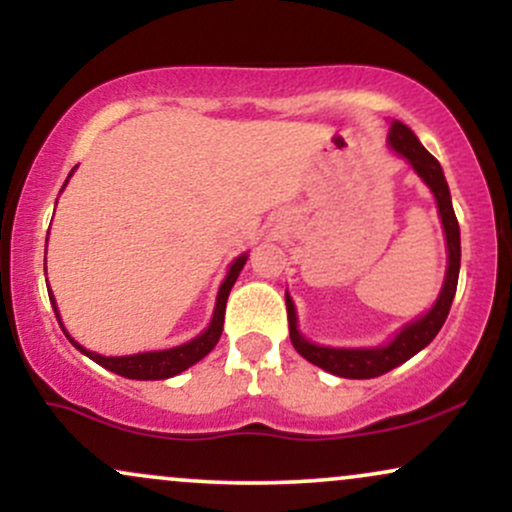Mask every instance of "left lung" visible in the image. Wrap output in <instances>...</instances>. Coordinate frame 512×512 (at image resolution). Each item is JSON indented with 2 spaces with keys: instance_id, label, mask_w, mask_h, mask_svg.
<instances>
[{
  "instance_id": "left-lung-1",
  "label": "left lung",
  "mask_w": 512,
  "mask_h": 512,
  "mask_svg": "<svg viewBox=\"0 0 512 512\" xmlns=\"http://www.w3.org/2000/svg\"><path fill=\"white\" fill-rule=\"evenodd\" d=\"M387 142L397 154H402L409 161V166L419 173V178L431 187L433 197L438 202V214L443 221L445 243H448V269H445L443 289H440L438 301L428 310L424 317L409 322L395 334L390 344L375 346V349H332V346H317L298 332L296 325V308H293L291 296L286 293V313H289V334L293 349L301 354L305 361L313 366L327 370V373L339 375V378L366 380L385 375L387 370L402 366L411 356L419 354L424 346L436 339V334L443 327L445 317L450 313L452 298L457 291V276H460V223H457L455 209L450 202L448 182H445L443 168L428 151L421 146L416 134L404 125V122H392Z\"/></svg>"
}]
</instances>
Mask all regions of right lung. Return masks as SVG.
Here are the masks:
<instances>
[{
    "instance_id": "right-lung-1",
    "label": "right lung",
    "mask_w": 512,
    "mask_h": 512,
    "mask_svg": "<svg viewBox=\"0 0 512 512\" xmlns=\"http://www.w3.org/2000/svg\"><path fill=\"white\" fill-rule=\"evenodd\" d=\"M72 173H74V170H72ZM72 173H69V178H72ZM69 178H67V182H69ZM67 182H64V185H67ZM245 260H248V255H240L238 260H233L231 269H228L226 279H223V284L219 289V296H216L214 317H211L209 327L202 334H199V337H195L192 342H187V344L173 346V349H166V351H146V354H132V356H101V354H93V351H86L79 342H74V339L69 337L64 327H62V332L67 334L69 342H72L76 349L81 351V354L93 358L98 366L113 370V373L122 375V378H132V380H166V378H173V375H178V373H182V370L195 366L197 361H202V358L207 356L211 349H214L216 342H219V337L223 332V315H226L228 293H231L233 284H236V279H238L240 269H243ZM48 293H50L52 310H55L57 322H60V313H57L55 298H52L50 289H48ZM60 325H62V322H60Z\"/></svg>"
}]
</instances>
